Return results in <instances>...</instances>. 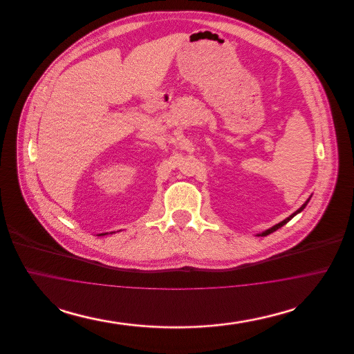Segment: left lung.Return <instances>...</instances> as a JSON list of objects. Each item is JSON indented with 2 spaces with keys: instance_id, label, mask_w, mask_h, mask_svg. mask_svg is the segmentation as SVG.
Returning <instances> with one entry per match:
<instances>
[{
  "instance_id": "8db88e82",
  "label": "left lung",
  "mask_w": 354,
  "mask_h": 354,
  "mask_svg": "<svg viewBox=\"0 0 354 354\" xmlns=\"http://www.w3.org/2000/svg\"><path fill=\"white\" fill-rule=\"evenodd\" d=\"M308 203V202H306ZM306 203H304L303 205H301V207H300V208H299V209H297V211H296V212H295V214H292V215H290V216H289V218H286V220H283V221H281V223H279V224H276V225H274V227H272V228H270V230H268V231H267V232H264V234H263V235H268V234H270V232H274V231H276V230H279V228H281V227H283V225H284V224H286V223H288V221H289V220L292 219V218H293V216H295V215H297V214H299V212H301V211H303L304 208H305V205H306Z\"/></svg>"
}]
</instances>
